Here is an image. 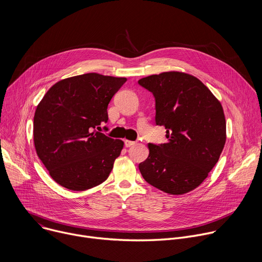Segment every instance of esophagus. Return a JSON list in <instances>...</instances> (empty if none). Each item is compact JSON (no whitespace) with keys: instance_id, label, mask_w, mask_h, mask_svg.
Returning a JSON list of instances; mask_svg holds the SVG:
<instances>
[{"instance_id":"esophagus-1","label":"esophagus","mask_w":262,"mask_h":262,"mask_svg":"<svg viewBox=\"0 0 262 262\" xmlns=\"http://www.w3.org/2000/svg\"><path fill=\"white\" fill-rule=\"evenodd\" d=\"M125 147H132V146H134V145H136V142H134V141H128V140H125Z\"/></svg>"}]
</instances>
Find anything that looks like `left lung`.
<instances>
[{
    "mask_svg": "<svg viewBox=\"0 0 262 262\" xmlns=\"http://www.w3.org/2000/svg\"><path fill=\"white\" fill-rule=\"evenodd\" d=\"M156 98V123L166 128L167 143L148 144L139 165L143 178L171 195L189 193L205 180L226 142L221 102L196 77L166 71L139 80Z\"/></svg>",
    "mask_w": 262,
    "mask_h": 262,
    "instance_id": "left-lung-1",
    "label": "left lung"
}]
</instances>
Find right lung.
<instances>
[{"mask_svg":"<svg viewBox=\"0 0 262 262\" xmlns=\"http://www.w3.org/2000/svg\"><path fill=\"white\" fill-rule=\"evenodd\" d=\"M125 82L95 72L67 78L53 85L37 105L36 154L58 184L85 191L108 177L124 143L96 129L107 121V104Z\"/></svg>","mask_w":262,"mask_h":262,"instance_id":"right-lung-1","label":"right lung"}]
</instances>
